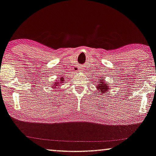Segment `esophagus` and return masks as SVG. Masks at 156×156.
Masks as SVG:
<instances>
[{
    "label": "esophagus",
    "instance_id": "esophagus-1",
    "mask_svg": "<svg viewBox=\"0 0 156 156\" xmlns=\"http://www.w3.org/2000/svg\"><path fill=\"white\" fill-rule=\"evenodd\" d=\"M78 69H79V71H83V68H82V66L79 67Z\"/></svg>",
    "mask_w": 156,
    "mask_h": 156
}]
</instances>
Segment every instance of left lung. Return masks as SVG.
Returning <instances> with one entry per match:
<instances>
[{"instance_id":"left-lung-1","label":"left lung","mask_w":156,"mask_h":156,"mask_svg":"<svg viewBox=\"0 0 156 156\" xmlns=\"http://www.w3.org/2000/svg\"><path fill=\"white\" fill-rule=\"evenodd\" d=\"M101 78H102V77H101ZM98 80H99V83H98L99 84H98V86L96 87H97L98 88V91H100L101 93L100 94H102V93H107V92L108 91V90H109V86L107 85V83H105V81L103 80V79H99Z\"/></svg>"}]
</instances>
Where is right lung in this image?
Listing matches in <instances>:
<instances>
[{
    "instance_id": "add662e5",
    "label": "right lung",
    "mask_w": 156,
    "mask_h": 156,
    "mask_svg": "<svg viewBox=\"0 0 156 156\" xmlns=\"http://www.w3.org/2000/svg\"><path fill=\"white\" fill-rule=\"evenodd\" d=\"M61 79L60 80V81H61V82H56V83H54V86H53V88H55L56 86H57V85H58L59 84H61V83H62V81H63V78H61Z\"/></svg>"
}]
</instances>
